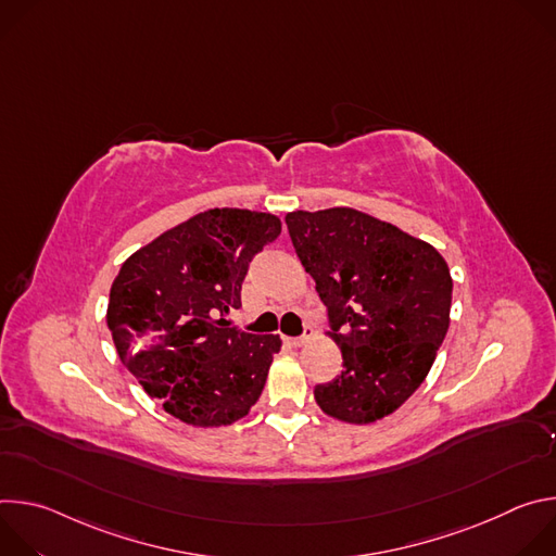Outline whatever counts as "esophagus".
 <instances>
[{"label": "esophagus", "mask_w": 556, "mask_h": 556, "mask_svg": "<svg viewBox=\"0 0 556 556\" xmlns=\"http://www.w3.org/2000/svg\"><path fill=\"white\" fill-rule=\"evenodd\" d=\"M312 339H314L312 328H305V332H303L301 337H296V339H286V341H288V345H292V348H303V345L309 343Z\"/></svg>", "instance_id": "esophagus-1"}]
</instances>
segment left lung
<instances>
[{
    "label": "left lung",
    "mask_w": 556,
    "mask_h": 556,
    "mask_svg": "<svg viewBox=\"0 0 556 556\" xmlns=\"http://www.w3.org/2000/svg\"><path fill=\"white\" fill-rule=\"evenodd\" d=\"M286 224L345 367L316 384L314 401L348 425L382 420L422 384L446 337L448 266L431 244L350 206L292 211Z\"/></svg>",
    "instance_id": "obj_1"
}]
</instances>
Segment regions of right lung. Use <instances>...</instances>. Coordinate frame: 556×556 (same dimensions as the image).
Returning a JSON list of instances; mask_svg holds the SVG:
<instances>
[{"instance_id": "obj_1", "label": "right lung", "mask_w": 556, "mask_h": 556, "mask_svg": "<svg viewBox=\"0 0 556 556\" xmlns=\"http://www.w3.org/2000/svg\"><path fill=\"white\" fill-rule=\"evenodd\" d=\"M281 232L273 213L208 208L157 235L121 266L108 328L149 399L193 427L249 416L281 350L279 334L228 328L251 260Z\"/></svg>"}]
</instances>
